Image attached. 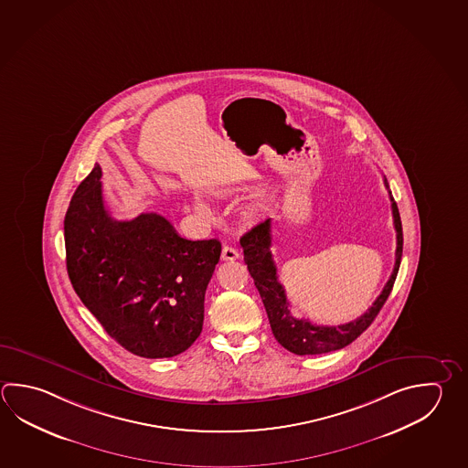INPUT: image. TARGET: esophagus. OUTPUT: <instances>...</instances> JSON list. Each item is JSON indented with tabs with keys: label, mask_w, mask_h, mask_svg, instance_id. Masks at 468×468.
<instances>
[{
	"label": "esophagus",
	"mask_w": 468,
	"mask_h": 468,
	"mask_svg": "<svg viewBox=\"0 0 468 468\" xmlns=\"http://www.w3.org/2000/svg\"><path fill=\"white\" fill-rule=\"evenodd\" d=\"M239 250L237 248L225 245L223 250H221V260L223 261H235V260H239Z\"/></svg>",
	"instance_id": "obj_1"
}]
</instances>
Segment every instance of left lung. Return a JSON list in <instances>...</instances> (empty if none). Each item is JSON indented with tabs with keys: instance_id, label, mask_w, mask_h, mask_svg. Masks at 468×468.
<instances>
[{
	"instance_id": "left-lung-1",
	"label": "left lung",
	"mask_w": 468,
	"mask_h": 468,
	"mask_svg": "<svg viewBox=\"0 0 468 468\" xmlns=\"http://www.w3.org/2000/svg\"><path fill=\"white\" fill-rule=\"evenodd\" d=\"M386 188L388 190V180H384ZM390 203H392V217H394V227L397 231L396 265L394 271L390 274L388 282H386L384 290L374 301L362 316L346 324L339 326H323L314 324L309 319L296 318L292 316V304L286 300V292L282 282L278 280L276 265H274L273 255L270 251L271 247V220H265L255 229H250L239 239V245L243 248L245 255V265L255 282L256 290L260 292L263 304H265L266 314L270 319V326L273 331L274 339L280 345L288 349L290 353L298 356L306 354H324L331 351H337L345 346L351 345L354 339L370 326V323L379 314L380 308L388 301V294L392 292V286L396 282L397 271L400 266L402 258V223L397 203L394 202L390 190H388Z\"/></svg>"
}]
</instances>
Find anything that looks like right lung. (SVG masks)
<instances>
[{
    "mask_svg": "<svg viewBox=\"0 0 468 468\" xmlns=\"http://www.w3.org/2000/svg\"><path fill=\"white\" fill-rule=\"evenodd\" d=\"M101 176L96 164L64 218L72 288L123 349L147 359L174 357L202 333L203 301L220 241L182 239L157 213L115 220Z\"/></svg>",
    "mask_w": 468,
    "mask_h": 468,
    "instance_id": "add662e5",
    "label": "right lung"
}]
</instances>
